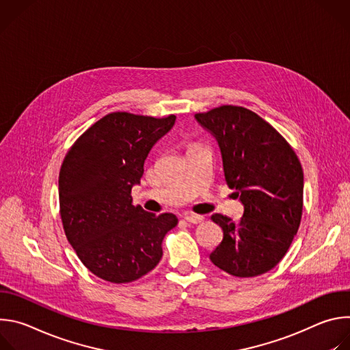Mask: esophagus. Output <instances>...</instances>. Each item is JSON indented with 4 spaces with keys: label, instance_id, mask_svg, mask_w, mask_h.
<instances>
[{
    "label": "esophagus",
    "instance_id": "obj_1",
    "mask_svg": "<svg viewBox=\"0 0 350 350\" xmlns=\"http://www.w3.org/2000/svg\"><path fill=\"white\" fill-rule=\"evenodd\" d=\"M184 219H185V221H188V223H191V224H199V223L204 221V216L193 215V213L187 215Z\"/></svg>",
    "mask_w": 350,
    "mask_h": 350
}]
</instances>
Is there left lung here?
I'll use <instances>...</instances> for the list:
<instances>
[{
    "label": "left lung",
    "instance_id": "obj_1",
    "mask_svg": "<svg viewBox=\"0 0 350 350\" xmlns=\"http://www.w3.org/2000/svg\"><path fill=\"white\" fill-rule=\"evenodd\" d=\"M195 118L216 137L226 183L243 205L238 221L211 217L223 241L209 258L234 277L265 274L285 256L301 224L302 165L270 123L243 107L221 105Z\"/></svg>",
    "mask_w": 350,
    "mask_h": 350
}]
</instances>
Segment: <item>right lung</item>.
Returning <instances> with one entry per match:
<instances>
[{
    "label": "right lung",
    "mask_w": 350,
    "mask_h": 350,
    "mask_svg": "<svg viewBox=\"0 0 350 350\" xmlns=\"http://www.w3.org/2000/svg\"><path fill=\"white\" fill-rule=\"evenodd\" d=\"M176 116L112 112L88 127L70 146L59 170V213L69 243L96 277L115 284L135 281L162 259V242L177 226L173 213L133 205L131 188L144 173L154 144Z\"/></svg>",
    "instance_id": "obj_1"
}]
</instances>
